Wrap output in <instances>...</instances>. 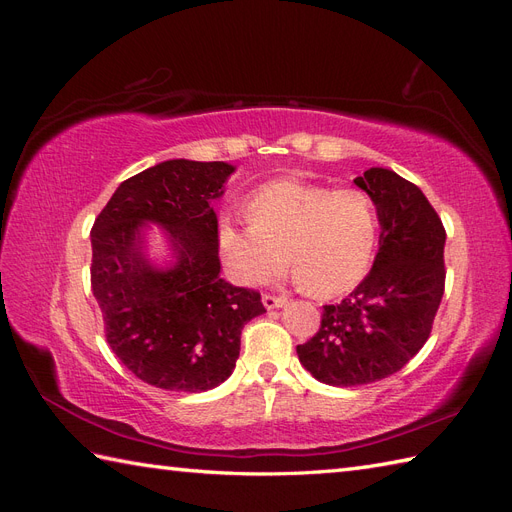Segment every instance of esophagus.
I'll return each instance as SVG.
<instances>
[{
  "mask_svg": "<svg viewBox=\"0 0 512 512\" xmlns=\"http://www.w3.org/2000/svg\"><path fill=\"white\" fill-rule=\"evenodd\" d=\"M262 305L267 309H277L286 305V297H273V294H262Z\"/></svg>",
  "mask_w": 512,
  "mask_h": 512,
  "instance_id": "1",
  "label": "esophagus"
}]
</instances>
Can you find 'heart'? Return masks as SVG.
<instances>
[{
    "label": "heart",
    "instance_id": "obj_1",
    "mask_svg": "<svg viewBox=\"0 0 512 512\" xmlns=\"http://www.w3.org/2000/svg\"><path fill=\"white\" fill-rule=\"evenodd\" d=\"M245 215L250 224L232 218L218 224L224 267L243 286L280 277L288 254L309 292L333 297L359 284L374 258L378 213L361 190L280 179L247 198Z\"/></svg>",
    "mask_w": 512,
    "mask_h": 512
}]
</instances>
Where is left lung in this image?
Returning a JSON list of instances; mask_svg holds the SVG:
<instances>
[{
    "label": "left lung",
    "mask_w": 512,
    "mask_h": 512,
    "mask_svg": "<svg viewBox=\"0 0 512 512\" xmlns=\"http://www.w3.org/2000/svg\"><path fill=\"white\" fill-rule=\"evenodd\" d=\"M354 183L369 194L380 247L365 280L337 305H324L318 333L297 346L301 365L331 386L393 376L421 350L444 294L446 232L414 183L369 168Z\"/></svg>",
    "instance_id": "obj_1"
}]
</instances>
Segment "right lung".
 I'll use <instances>...</instances> for the list:
<instances>
[{"label":"right lung","mask_w":512,"mask_h":512,"mask_svg":"<svg viewBox=\"0 0 512 512\" xmlns=\"http://www.w3.org/2000/svg\"><path fill=\"white\" fill-rule=\"evenodd\" d=\"M232 173L226 162H160L123 181L91 228V290L106 342L136 378L164 391L222 384L239 359L243 327L265 314L256 290L220 277L211 203ZM149 223L169 239L166 268L146 258Z\"/></svg>","instance_id":"add662e5"}]
</instances>
